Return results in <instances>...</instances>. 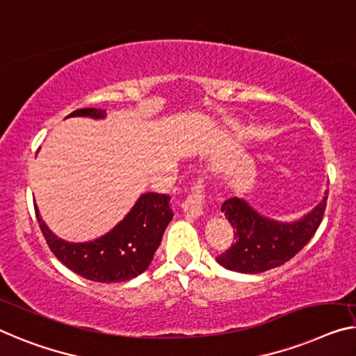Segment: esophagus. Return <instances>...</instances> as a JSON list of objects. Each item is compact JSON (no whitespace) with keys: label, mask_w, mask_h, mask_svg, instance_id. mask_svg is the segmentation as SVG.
<instances>
[{"label":"esophagus","mask_w":356,"mask_h":356,"mask_svg":"<svg viewBox=\"0 0 356 356\" xmlns=\"http://www.w3.org/2000/svg\"><path fill=\"white\" fill-rule=\"evenodd\" d=\"M204 185L203 180L198 179L193 184L192 192L185 198L182 203V209L185 214L192 216V217H200L204 212Z\"/></svg>","instance_id":"obj_1"}]
</instances>
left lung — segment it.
<instances>
[{
    "label": "left lung",
    "mask_w": 356,
    "mask_h": 356,
    "mask_svg": "<svg viewBox=\"0 0 356 356\" xmlns=\"http://www.w3.org/2000/svg\"><path fill=\"white\" fill-rule=\"evenodd\" d=\"M326 200L296 222H277L254 211L245 200L229 198L222 212L233 227L235 243L216 257L222 267L240 273H262L280 267L312 240L326 211Z\"/></svg>",
    "instance_id": "obj_1"
}]
</instances>
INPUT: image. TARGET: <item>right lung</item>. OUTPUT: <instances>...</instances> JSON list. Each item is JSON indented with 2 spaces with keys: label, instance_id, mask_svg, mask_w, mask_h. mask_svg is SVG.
I'll list each match as a JSON object with an SVG mask.
<instances>
[{
  "label": "right lung",
  "instance_id": "obj_1",
  "mask_svg": "<svg viewBox=\"0 0 356 356\" xmlns=\"http://www.w3.org/2000/svg\"><path fill=\"white\" fill-rule=\"evenodd\" d=\"M68 116L99 120L105 116V110L79 108ZM169 200V195L144 193L118 225L86 243H68L57 238L42 222L38 208L35 212L47 246L65 267L97 283H121L144 273L150 265L174 216Z\"/></svg>",
  "mask_w": 356,
  "mask_h": 356
}]
</instances>
